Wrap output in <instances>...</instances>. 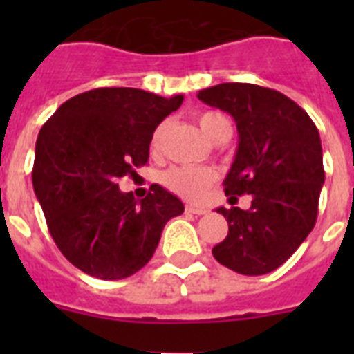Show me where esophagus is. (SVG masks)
<instances>
[{"label":"esophagus","mask_w":354,"mask_h":354,"mask_svg":"<svg viewBox=\"0 0 354 354\" xmlns=\"http://www.w3.org/2000/svg\"><path fill=\"white\" fill-rule=\"evenodd\" d=\"M185 213H189V215H204L205 209H200V207H193V205H185Z\"/></svg>","instance_id":"obj_1"}]
</instances>
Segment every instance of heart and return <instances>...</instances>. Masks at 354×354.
Wrapping results in <instances>:
<instances>
[{
    "label": "heart",
    "mask_w": 354,
    "mask_h": 354,
    "mask_svg": "<svg viewBox=\"0 0 354 354\" xmlns=\"http://www.w3.org/2000/svg\"><path fill=\"white\" fill-rule=\"evenodd\" d=\"M198 124L202 132L213 141V139L221 133L224 127H230L227 119L222 113L216 112H202L198 115ZM167 124L161 122L160 127L156 128L152 138H150V152L152 154H160L161 143L165 138ZM216 171L211 167H172L161 176V182L169 191H172L178 196H182L191 202H198L204 198L205 191L215 183Z\"/></svg>",
    "instance_id": "1"
}]
</instances>
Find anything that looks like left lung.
Returning <instances> with one entry per match:
<instances>
[{
	"label": "left lung",
	"instance_id": "obj_1",
	"mask_svg": "<svg viewBox=\"0 0 354 354\" xmlns=\"http://www.w3.org/2000/svg\"><path fill=\"white\" fill-rule=\"evenodd\" d=\"M198 99L236 122L239 149L224 191L232 198L252 194L248 211L216 209L230 232L213 257L242 275L274 272L316 224L325 182L318 128L292 99L257 84L224 82Z\"/></svg>",
	"mask_w": 354,
	"mask_h": 354
}]
</instances>
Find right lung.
<instances>
[{"mask_svg":"<svg viewBox=\"0 0 354 354\" xmlns=\"http://www.w3.org/2000/svg\"><path fill=\"white\" fill-rule=\"evenodd\" d=\"M138 88H97L71 97L36 139L32 185L53 241L69 263L99 279H124L154 255L182 200L154 183L143 200L118 180L149 161L156 127L178 110Z\"/></svg>","mask_w":354,"mask_h":354,"instance_id":"add662e5","label":"right lung"}]
</instances>
